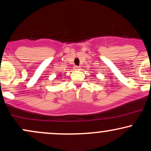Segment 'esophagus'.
<instances>
[{"mask_svg":"<svg viewBox=\"0 0 151 151\" xmlns=\"http://www.w3.org/2000/svg\"><path fill=\"white\" fill-rule=\"evenodd\" d=\"M74 70H80V68H79V67H74Z\"/></svg>","mask_w":151,"mask_h":151,"instance_id":"34e87169","label":"esophagus"}]
</instances>
